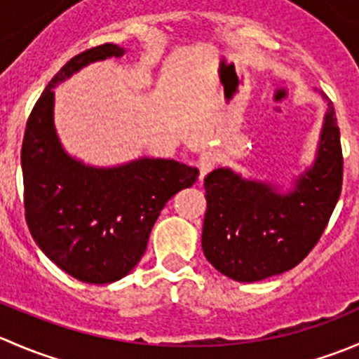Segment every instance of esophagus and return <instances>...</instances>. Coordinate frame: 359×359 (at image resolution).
<instances>
[{
  "label": "esophagus",
  "instance_id": "34e87169",
  "mask_svg": "<svg viewBox=\"0 0 359 359\" xmlns=\"http://www.w3.org/2000/svg\"><path fill=\"white\" fill-rule=\"evenodd\" d=\"M215 156L212 153H203L200 159H198V168H200V180L205 179L206 173L215 166Z\"/></svg>",
  "mask_w": 359,
  "mask_h": 359
}]
</instances>
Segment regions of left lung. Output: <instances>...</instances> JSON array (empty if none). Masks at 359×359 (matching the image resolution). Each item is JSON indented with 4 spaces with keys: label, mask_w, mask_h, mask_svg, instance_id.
<instances>
[{
    "label": "left lung",
    "mask_w": 359,
    "mask_h": 359,
    "mask_svg": "<svg viewBox=\"0 0 359 359\" xmlns=\"http://www.w3.org/2000/svg\"><path fill=\"white\" fill-rule=\"evenodd\" d=\"M344 158L334 102L318 159L288 194L245 180L229 168L205 177L206 213L201 247L208 262L241 283L290 271L316 247L342 191Z\"/></svg>",
    "instance_id": "1"
}]
</instances>
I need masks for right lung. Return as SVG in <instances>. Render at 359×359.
<instances>
[{
    "instance_id": "1",
    "label": "right lung",
    "mask_w": 359,
    "mask_h": 359,
    "mask_svg": "<svg viewBox=\"0 0 359 359\" xmlns=\"http://www.w3.org/2000/svg\"><path fill=\"white\" fill-rule=\"evenodd\" d=\"M119 55L123 48L104 43L72 57L36 100L20 153L25 222L36 245L67 274L93 285L121 280L139 264L163 206L200 175L175 159L142 158L106 170L64 153L52 88L88 62Z\"/></svg>"
}]
</instances>
